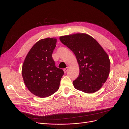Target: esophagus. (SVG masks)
Here are the masks:
<instances>
[{
  "instance_id": "esophagus-1",
  "label": "esophagus",
  "mask_w": 129,
  "mask_h": 129,
  "mask_svg": "<svg viewBox=\"0 0 129 129\" xmlns=\"http://www.w3.org/2000/svg\"><path fill=\"white\" fill-rule=\"evenodd\" d=\"M68 67H66V68H64V69H63V71H64V72L66 73L68 71Z\"/></svg>"
}]
</instances>
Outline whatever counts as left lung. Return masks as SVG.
Here are the masks:
<instances>
[{"instance_id": "obj_1", "label": "left lung", "mask_w": 129, "mask_h": 129, "mask_svg": "<svg viewBox=\"0 0 129 129\" xmlns=\"http://www.w3.org/2000/svg\"><path fill=\"white\" fill-rule=\"evenodd\" d=\"M60 40L74 52L79 64V74L73 81L74 87L86 93L100 90L110 72L109 58L103 48L86 34L61 36Z\"/></svg>"}]
</instances>
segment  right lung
Returning a JSON list of instances; mask_svg holds the SVG:
<instances>
[{
    "mask_svg": "<svg viewBox=\"0 0 129 129\" xmlns=\"http://www.w3.org/2000/svg\"><path fill=\"white\" fill-rule=\"evenodd\" d=\"M56 39L46 38L31 48L22 66L24 83L33 94L40 98L52 95L58 90L62 69L57 68L52 58Z\"/></svg>",
    "mask_w": 129,
    "mask_h": 129,
    "instance_id": "add662e5",
    "label": "right lung"
}]
</instances>
